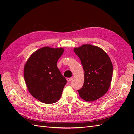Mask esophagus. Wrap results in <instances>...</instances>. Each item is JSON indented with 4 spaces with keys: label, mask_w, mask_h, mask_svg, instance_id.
Instances as JSON below:
<instances>
[{
    "label": "esophagus",
    "mask_w": 134,
    "mask_h": 134,
    "mask_svg": "<svg viewBox=\"0 0 134 134\" xmlns=\"http://www.w3.org/2000/svg\"><path fill=\"white\" fill-rule=\"evenodd\" d=\"M66 80L69 82H70V81L72 80V78H66Z\"/></svg>",
    "instance_id": "obj_1"
}]
</instances>
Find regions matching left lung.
<instances>
[{
  "mask_svg": "<svg viewBox=\"0 0 134 134\" xmlns=\"http://www.w3.org/2000/svg\"><path fill=\"white\" fill-rule=\"evenodd\" d=\"M84 70L83 87L78 90L81 98L87 102L96 100L104 96L111 86L113 66L108 55L102 48L92 44L75 47Z\"/></svg>",
  "mask_w": 134,
  "mask_h": 134,
  "instance_id": "left-lung-1",
  "label": "left lung"
}]
</instances>
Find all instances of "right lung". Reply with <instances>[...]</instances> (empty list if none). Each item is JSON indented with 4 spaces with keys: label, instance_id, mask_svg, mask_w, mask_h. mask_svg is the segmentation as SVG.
<instances>
[{
    "label": "right lung",
    "instance_id": "1",
    "mask_svg": "<svg viewBox=\"0 0 134 134\" xmlns=\"http://www.w3.org/2000/svg\"><path fill=\"white\" fill-rule=\"evenodd\" d=\"M64 51L63 47H42L35 51L25 65L23 75L27 90L40 102L54 103L62 96L67 80L56 63Z\"/></svg>",
    "mask_w": 134,
    "mask_h": 134
}]
</instances>
